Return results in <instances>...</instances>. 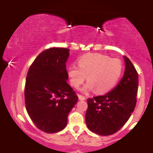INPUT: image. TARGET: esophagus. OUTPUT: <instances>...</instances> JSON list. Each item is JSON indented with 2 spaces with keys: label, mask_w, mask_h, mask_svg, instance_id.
Returning <instances> with one entry per match:
<instances>
[{
  "label": "esophagus",
  "mask_w": 153,
  "mask_h": 153,
  "mask_svg": "<svg viewBox=\"0 0 153 153\" xmlns=\"http://www.w3.org/2000/svg\"><path fill=\"white\" fill-rule=\"evenodd\" d=\"M78 99L80 101H83V100L85 99V97L83 96H81V95H78Z\"/></svg>",
  "instance_id": "esophagus-1"
}]
</instances>
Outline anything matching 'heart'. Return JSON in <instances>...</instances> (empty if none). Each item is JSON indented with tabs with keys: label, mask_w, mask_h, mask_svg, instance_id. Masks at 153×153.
<instances>
[{
	"label": "heart",
	"mask_w": 153,
	"mask_h": 153,
	"mask_svg": "<svg viewBox=\"0 0 153 153\" xmlns=\"http://www.w3.org/2000/svg\"><path fill=\"white\" fill-rule=\"evenodd\" d=\"M78 67L71 66L68 69L71 85L78 88L85 81L86 85L82 88L84 93L94 91L103 94L114 88L122 73V63L116 58L99 53H88L78 59Z\"/></svg>",
	"instance_id": "heart-1"
}]
</instances>
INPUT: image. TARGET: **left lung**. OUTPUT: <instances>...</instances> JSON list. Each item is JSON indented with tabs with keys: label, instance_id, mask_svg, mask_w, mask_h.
<instances>
[{
	"label": "left lung",
	"instance_id": "obj_1",
	"mask_svg": "<svg viewBox=\"0 0 153 153\" xmlns=\"http://www.w3.org/2000/svg\"><path fill=\"white\" fill-rule=\"evenodd\" d=\"M124 76L109 93L87 100V127L96 134L107 136L118 131L134 111L138 90V74L129 58L124 56Z\"/></svg>",
	"mask_w": 153,
	"mask_h": 153
}]
</instances>
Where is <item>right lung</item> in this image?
<instances>
[{"mask_svg": "<svg viewBox=\"0 0 153 153\" xmlns=\"http://www.w3.org/2000/svg\"><path fill=\"white\" fill-rule=\"evenodd\" d=\"M69 49H48L31 64L26 79L25 104L36 127L47 133L62 130L78 96L68 83Z\"/></svg>", "mask_w": 153, "mask_h": 153, "instance_id": "add662e5", "label": "right lung"}]
</instances>
